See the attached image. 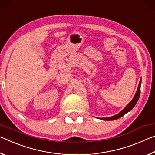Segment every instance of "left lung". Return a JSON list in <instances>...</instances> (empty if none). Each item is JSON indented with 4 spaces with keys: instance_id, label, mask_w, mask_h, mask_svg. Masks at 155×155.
Masks as SVG:
<instances>
[{
    "instance_id": "8db88e82",
    "label": "left lung",
    "mask_w": 155,
    "mask_h": 155,
    "mask_svg": "<svg viewBox=\"0 0 155 155\" xmlns=\"http://www.w3.org/2000/svg\"><path fill=\"white\" fill-rule=\"evenodd\" d=\"M141 80H140V82H139V86H138V88H137V92L135 93V95L134 96V97L133 100H131V101L130 103L128 104L126 106L125 108H124L121 111L120 113H118L117 115H115L114 116L112 117H104V118H100V120H106V121H111V120H117V119L121 117L124 116L125 115L126 113H127L129 111H130L133 108L134 106H135V104L137 102V101L139 98V95H140V91H141Z\"/></svg>"
}]
</instances>
